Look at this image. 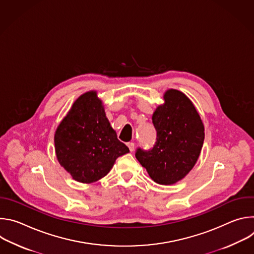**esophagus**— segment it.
<instances>
[{
  "instance_id": "obj_1",
  "label": "esophagus",
  "mask_w": 254,
  "mask_h": 254,
  "mask_svg": "<svg viewBox=\"0 0 254 254\" xmlns=\"http://www.w3.org/2000/svg\"><path fill=\"white\" fill-rule=\"evenodd\" d=\"M127 147H128L130 152H132L134 150V143L133 142H127Z\"/></svg>"
}]
</instances>
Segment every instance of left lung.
<instances>
[{"mask_svg": "<svg viewBox=\"0 0 254 254\" xmlns=\"http://www.w3.org/2000/svg\"><path fill=\"white\" fill-rule=\"evenodd\" d=\"M164 103L153 114L157 130L154 148L138 149L135 158L160 185H173L184 179L194 168L200 156L205 128L191 99L182 91L168 89Z\"/></svg>", "mask_w": 254, "mask_h": 254, "instance_id": "left-lung-1", "label": "left lung"}]
</instances>
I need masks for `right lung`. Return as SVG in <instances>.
Returning a JSON list of instances; mask_svg holds the SVG:
<instances>
[{
	"instance_id": "obj_1",
	"label": "right lung",
	"mask_w": 254,
	"mask_h": 254,
	"mask_svg": "<svg viewBox=\"0 0 254 254\" xmlns=\"http://www.w3.org/2000/svg\"><path fill=\"white\" fill-rule=\"evenodd\" d=\"M56 158L72 179L91 184L106 176L116 160L129 152L118 139L97 91L81 94L54 133Z\"/></svg>"
}]
</instances>
